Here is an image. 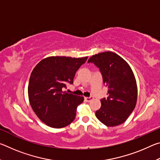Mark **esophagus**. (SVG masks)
I'll return each mask as SVG.
<instances>
[{
  "label": "esophagus",
  "mask_w": 160,
  "mask_h": 160,
  "mask_svg": "<svg viewBox=\"0 0 160 160\" xmlns=\"http://www.w3.org/2000/svg\"><path fill=\"white\" fill-rule=\"evenodd\" d=\"M93 99V97H85V102H90L92 99Z\"/></svg>",
  "instance_id": "1"
}]
</instances>
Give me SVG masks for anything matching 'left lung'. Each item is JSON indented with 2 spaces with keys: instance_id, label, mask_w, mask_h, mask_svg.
<instances>
[{
  "instance_id": "obj_1",
  "label": "left lung",
  "mask_w": 160,
  "mask_h": 160,
  "mask_svg": "<svg viewBox=\"0 0 160 160\" xmlns=\"http://www.w3.org/2000/svg\"><path fill=\"white\" fill-rule=\"evenodd\" d=\"M99 69L103 82L108 87L107 98L101 99L95 115L107 126H116L126 121L134 110L138 90L133 72L128 63L112 51L95 54L89 58Z\"/></svg>"
}]
</instances>
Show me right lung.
Masks as SVG:
<instances>
[{"instance_id": "add662e5", "label": "right lung", "mask_w": 160, "mask_h": 160, "mask_svg": "<svg viewBox=\"0 0 160 160\" xmlns=\"http://www.w3.org/2000/svg\"><path fill=\"white\" fill-rule=\"evenodd\" d=\"M88 58L51 56L32 70L28 85L29 103L38 118L47 126L61 128L74 121L77 107L84 97L62 90L73 83L77 70Z\"/></svg>"}]
</instances>
